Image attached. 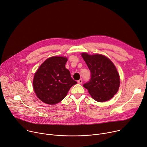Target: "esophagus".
Returning a JSON list of instances; mask_svg holds the SVG:
<instances>
[{
  "label": "esophagus",
  "instance_id": "34e87169",
  "mask_svg": "<svg viewBox=\"0 0 147 147\" xmlns=\"http://www.w3.org/2000/svg\"><path fill=\"white\" fill-rule=\"evenodd\" d=\"M77 83H78V84H82V83H83V80H82V79H80L79 80L77 81Z\"/></svg>",
  "mask_w": 147,
  "mask_h": 147
}]
</instances>
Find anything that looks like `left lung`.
<instances>
[{"mask_svg": "<svg viewBox=\"0 0 147 147\" xmlns=\"http://www.w3.org/2000/svg\"><path fill=\"white\" fill-rule=\"evenodd\" d=\"M82 56L91 72L90 80L83 87L98 102L110 100L117 92L120 84L115 66L109 58L101 55H89L83 53Z\"/></svg>", "mask_w": 147, "mask_h": 147, "instance_id": "left-lung-1", "label": "left lung"}]
</instances>
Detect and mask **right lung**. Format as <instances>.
Instances as JSON below:
<instances>
[{"label": "right lung", "instance_id": "obj_1", "mask_svg": "<svg viewBox=\"0 0 147 147\" xmlns=\"http://www.w3.org/2000/svg\"><path fill=\"white\" fill-rule=\"evenodd\" d=\"M67 58L51 57L46 60L34 74L33 86L37 97L47 104L59 103L70 88L77 84L65 67Z\"/></svg>", "mask_w": 147, "mask_h": 147}]
</instances>
